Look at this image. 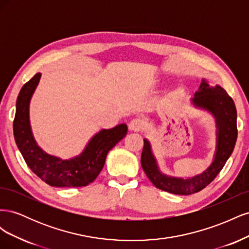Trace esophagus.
Returning a JSON list of instances; mask_svg holds the SVG:
<instances>
[{
    "label": "esophagus",
    "instance_id": "obj_1",
    "mask_svg": "<svg viewBox=\"0 0 249 249\" xmlns=\"http://www.w3.org/2000/svg\"><path fill=\"white\" fill-rule=\"evenodd\" d=\"M143 126H144V123H143V120H141L140 118H135V119L131 120V123L129 124V130L134 131V132H139L140 130L143 129Z\"/></svg>",
    "mask_w": 249,
    "mask_h": 249
}]
</instances>
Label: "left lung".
<instances>
[{"mask_svg":"<svg viewBox=\"0 0 249 249\" xmlns=\"http://www.w3.org/2000/svg\"><path fill=\"white\" fill-rule=\"evenodd\" d=\"M191 104L195 108L208 111L215 118L216 150L213 162L206 170L190 178L165 175L159 168L150 142L146 138L143 139L141 166L146 177L158 189L178 195L196 193L212 182L231 157L238 135L235 103L221 86H210L202 79L199 89L191 99Z\"/></svg>","mask_w":249,"mask_h":249,"instance_id":"8db88e82","label":"left lung"}]
</instances>
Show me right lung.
I'll list each match as a JSON object with an SVG mask.
<instances>
[{"mask_svg":"<svg viewBox=\"0 0 249 249\" xmlns=\"http://www.w3.org/2000/svg\"><path fill=\"white\" fill-rule=\"evenodd\" d=\"M38 72L21 87L17 100V112L13 122V134L20 154L35 175L53 187H83L92 183L103 169L111 148L122 140L127 132L125 124L112 129H103L87 143L85 148L71 159L47 154L39 147L33 136L30 124V102L38 85Z\"/></svg>","mask_w":249,"mask_h":249,"instance_id":"1","label":"right lung"}]
</instances>
